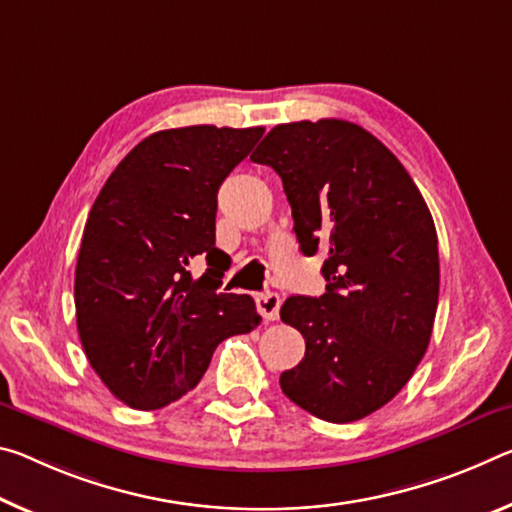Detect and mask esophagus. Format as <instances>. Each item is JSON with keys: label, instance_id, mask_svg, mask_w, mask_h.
Returning <instances> with one entry per match:
<instances>
[{"label": "esophagus", "instance_id": "esophagus-1", "mask_svg": "<svg viewBox=\"0 0 512 512\" xmlns=\"http://www.w3.org/2000/svg\"><path fill=\"white\" fill-rule=\"evenodd\" d=\"M255 303H257L259 314L264 316V321H275L280 316L282 298L275 294V291H264V294H257Z\"/></svg>", "mask_w": 512, "mask_h": 512}]
</instances>
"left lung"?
Listing matches in <instances>:
<instances>
[{
    "instance_id": "left-lung-1",
    "label": "left lung",
    "mask_w": 512,
    "mask_h": 512,
    "mask_svg": "<svg viewBox=\"0 0 512 512\" xmlns=\"http://www.w3.org/2000/svg\"><path fill=\"white\" fill-rule=\"evenodd\" d=\"M250 159L280 175L303 255L328 253L326 294L291 296L280 310L305 339L282 392L332 424L358 421L401 392L431 342L433 216L401 161L348 120L278 125Z\"/></svg>"
}]
</instances>
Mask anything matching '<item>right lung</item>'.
<instances>
[{"label":"right lung","mask_w":512,"mask_h":512,"mask_svg":"<svg viewBox=\"0 0 512 512\" xmlns=\"http://www.w3.org/2000/svg\"><path fill=\"white\" fill-rule=\"evenodd\" d=\"M264 127L193 125L143 139L95 198L75 269L81 346L109 392L157 410L200 383L216 346L259 326L255 300L218 294L216 193ZM210 269L190 275L193 258Z\"/></svg>","instance_id":"1"}]
</instances>
